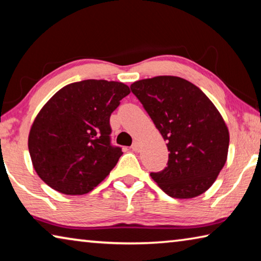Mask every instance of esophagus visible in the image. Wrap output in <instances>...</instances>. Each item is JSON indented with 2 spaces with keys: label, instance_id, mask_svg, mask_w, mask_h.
Segmentation results:
<instances>
[{
  "label": "esophagus",
  "instance_id": "1",
  "mask_svg": "<svg viewBox=\"0 0 261 261\" xmlns=\"http://www.w3.org/2000/svg\"><path fill=\"white\" fill-rule=\"evenodd\" d=\"M131 148H132V151H134V152H139L140 151V144L138 143V141H135V143L132 144Z\"/></svg>",
  "mask_w": 261,
  "mask_h": 261
}]
</instances>
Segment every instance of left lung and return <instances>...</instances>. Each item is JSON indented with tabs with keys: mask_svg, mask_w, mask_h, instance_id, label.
Returning <instances> with one entry per match:
<instances>
[{
	"mask_svg": "<svg viewBox=\"0 0 261 261\" xmlns=\"http://www.w3.org/2000/svg\"><path fill=\"white\" fill-rule=\"evenodd\" d=\"M167 141V167L151 177L168 196L190 199L207 191L227 161L229 131L213 102L183 78L158 76L130 86Z\"/></svg>",
	"mask_w": 261,
	"mask_h": 261,
	"instance_id": "1",
	"label": "left lung"
}]
</instances>
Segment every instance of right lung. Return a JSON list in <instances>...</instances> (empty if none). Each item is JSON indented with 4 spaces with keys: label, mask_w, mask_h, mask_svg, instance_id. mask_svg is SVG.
Masks as SVG:
<instances>
[{
    "label": "right lung",
    "mask_w": 261,
    "mask_h": 261,
    "mask_svg": "<svg viewBox=\"0 0 261 261\" xmlns=\"http://www.w3.org/2000/svg\"><path fill=\"white\" fill-rule=\"evenodd\" d=\"M129 93L125 84L102 79L72 83L56 92L29 135L39 177L70 196L88 193L102 182L123 154L110 143V115Z\"/></svg>",
    "instance_id": "1"
}]
</instances>
